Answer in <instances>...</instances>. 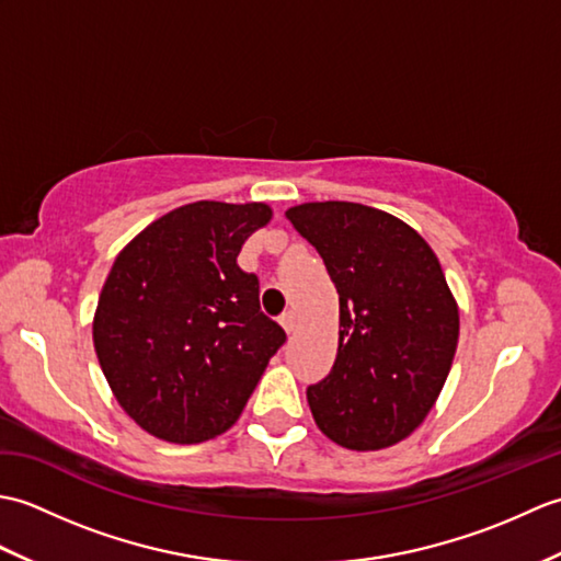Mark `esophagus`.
Segmentation results:
<instances>
[{
    "instance_id": "34e87169",
    "label": "esophagus",
    "mask_w": 561,
    "mask_h": 561,
    "mask_svg": "<svg viewBox=\"0 0 561 561\" xmlns=\"http://www.w3.org/2000/svg\"><path fill=\"white\" fill-rule=\"evenodd\" d=\"M279 323H282V328L287 330V332H294L296 330V313L294 311H287V313H282V318H279Z\"/></svg>"
}]
</instances>
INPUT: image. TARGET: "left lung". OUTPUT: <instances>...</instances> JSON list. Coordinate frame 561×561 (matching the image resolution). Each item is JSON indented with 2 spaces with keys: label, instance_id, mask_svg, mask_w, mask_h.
<instances>
[{
  "label": "left lung",
  "instance_id": "obj_1",
  "mask_svg": "<svg viewBox=\"0 0 561 561\" xmlns=\"http://www.w3.org/2000/svg\"><path fill=\"white\" fill-rule=\"evenodd\" d=\"M340 294L332 371L306 398L330 440L380 450L408 438L444 388L458 347V304L412 226L356 202L287 209Z\"/></svg>",
  "mask_w": 561,
  "mask_h": 561
}]
</instances>
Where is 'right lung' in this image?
<instances>
[{
  "label": "right lung",
  "mask_w": 561,
  "mask_h": 561,
  "mask_svg": "<svg viewBox=\"0 0 561 561\" xmlns=\"http://www.w3.org/2000/svg\"><path fill=\"white\" fill-rule=\"evenodd\" d=\"M265 202L183 205L115 257L93 316V347L115 400L147 434L202 444L241 416L287 335L238 267Z\"/></svg>",
  "instance_id": "add662e5"
}]
</instances>
